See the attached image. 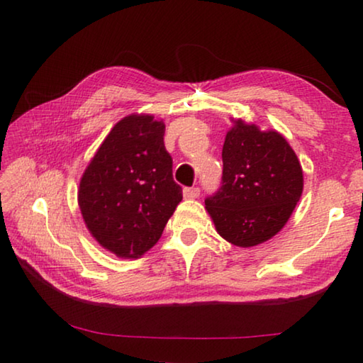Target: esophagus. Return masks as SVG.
<instances>
[{
  "label": "esophagus",
  "instance_id": "esophagus-1",
  "mask_svg": "<svg viewBox=\"0 0 363 363\" xmlns=\"http://www.w3.org/2000/svg\"><path fill=\"white\" fill-rule=\"evenodd\" d=\"M200 196V189L199 187H186L184 189V199L187 200H194Z\"/></svg>",
  "mask_w": 363,
  "mask_h": 363
}]
</instances>
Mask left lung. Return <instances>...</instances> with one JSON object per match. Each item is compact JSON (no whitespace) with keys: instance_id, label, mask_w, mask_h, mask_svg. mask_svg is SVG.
Returning <instances> with one entry per match:
<instances>
[{"instance_id":"1","label":"left lung","mask_w":363,"mask_h":363,"mask_svg":"<svg viewBox=\"0 0 363 363\" xmlns=\"http://www.w3.org/2000/svg\"><path fill=\"white\" fill-rule=\"evenodd\" d=\"M223 186L205 200L220 237L248 248L290 219L303 194V168L280 133L233 120L223 145Z\"/></svg>"}]
</instances>
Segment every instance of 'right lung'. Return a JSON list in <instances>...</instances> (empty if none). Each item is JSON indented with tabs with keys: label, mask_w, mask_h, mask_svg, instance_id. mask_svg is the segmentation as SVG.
<instances>
[{
	"label": "right lung",
	"mask_w": 363,
	"mask_h": 363,
	"mask_svg": "<svg viewBox=\"0 0 363 363\" xmlns=\"http://www.w3.org/2000/svg\"><path fill=\"white\" fill-rule=\"evenodd\" d=\"M164 123L128 115L104 139L84 169L78 205L101 247L120 257H139L162 237L182 200L164 149Z\"/></svg>",
	"instance_id": "add662e5"
}]
</instances>
